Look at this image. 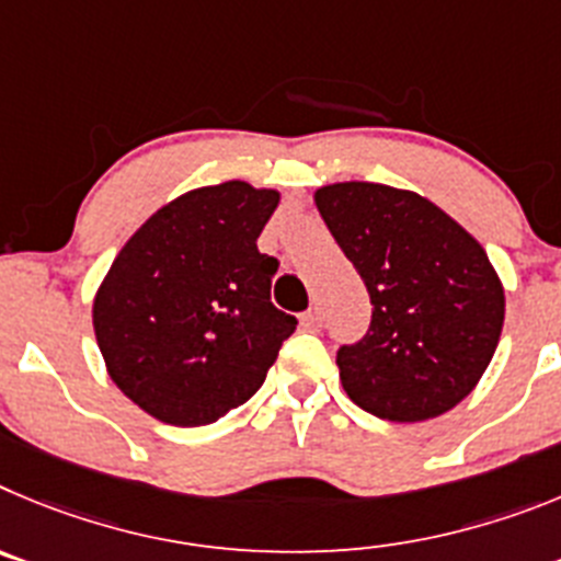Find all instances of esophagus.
Wrapping results in <instances>:
<instances>
[{"label":"esophagus","mask_w":561,"mask_h":561,"mask_svg":"<svg viewBox=\"0 0 561 561\" xmlns=\"http://www.w3.org/2000/svg\"><path fill=\"white\" fill-rule=\"evenodd\" d=\"M301 327H305V330H310V332L321 330V310H318V307L307 310L305 316H301Z\"/></svg>","instance_id":"34e87169"}]
</instances>
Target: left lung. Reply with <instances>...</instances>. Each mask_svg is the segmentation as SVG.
Returning a JSON list of instances; mask_svg holds the SVG:
<instances>
[{
	"label": "left lung",
	"mask_w": 561,
	"mask_h": 561,
	"mask_svg": "<svg viewBox=\"0 0 561 561\" xmlns=\"http://www.w3.org/2000/svg\"><path fill=\"white\" fill-rule=\"evenodd\" d=\"M316 206L371 299L366 335L337 350L343 391L388 422L456 408L503 330L506 299L486 251L436 204L386 184L321 186Z\"/></svg>",
	"instance_id": "8db88e82"
}]
</instances>
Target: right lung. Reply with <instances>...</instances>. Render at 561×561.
Listing matches in <instances>:
<instances>
[{
	"label": "right lung",
	"instance_id": "add662e5",
	"mask_svg": "<svg viewBox=\"0 0 561 561\" xmlns=\"http://www.w3.org/2000/svg\"><path fill=\"white\" fill-rule=\"evenodd\" d=\"M279 193L245 181L161 206L111 262L94 335L111 380L159 422H218L260 391L296 318L271 301L279 260L256 237Z\"/></svg>",
	"mask_w": 561,
	"mask_h": 561
}]
</instances>
